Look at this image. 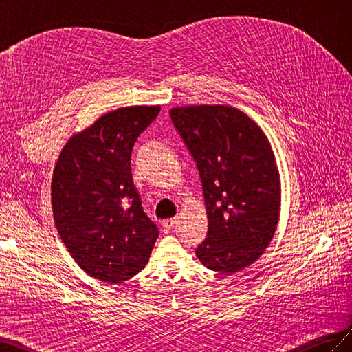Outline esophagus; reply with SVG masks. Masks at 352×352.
<instances>
[{"label": "esophagus", "instance_id": "obj_1", "mask_svg": "<svg viewBox=\"0 0 352 352\" xmlns=\"http://www.w3.org/2000/svg\"><path fill=\"white\" fill-rule=\"evenodd\" d=\"M175 223H176V218L164 219V221L162 222V228H163L164 232H168V231H170V230L175 227Z\"/></svg>", "mask_w": 352, "mask_h": 352}]
</instances>
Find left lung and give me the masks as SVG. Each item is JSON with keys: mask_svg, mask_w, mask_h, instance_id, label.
<instances>
[{"mask_svg": "<svg viewBox=\"0 0 352 352\" xmlns=\"http://www.w3.org/2000/svg\"><path fill=\"white\" fill-rule=\"evenodd\" d=\"M170 118L199 170L208 235L196 257L231 274L261 257L280 215V175L269 138L230 105H189Z\"/></svg>", "mask_w": 352, "mask_h": 352, "instance_id": "obj_1", "label": "left lung"}]
</instances>
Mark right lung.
<instances>
[{
	"mask_svg": "<svg viewBox=\"0 0 352 352\" xmlns=\"http://www.w3.org/2000/svg\"><path fill=\"white\" fill-rule=\"evenodd\" d=\"M160 105L109 111L74 134L52 179L56 228L80 269L116 285L144 269L159 236L133 184L131 151Z\"/></svg>",
	"mask_w": 352,
	"mask_h": 352,
	"instance_id": "1",
	"label": "right lung"
}]
</instances>
